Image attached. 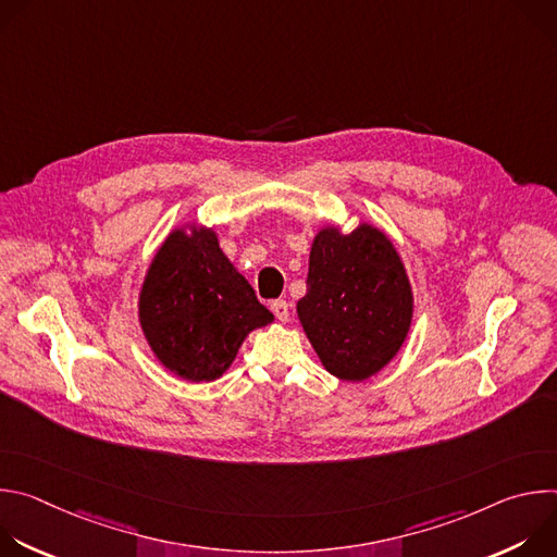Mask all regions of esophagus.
Returning <instances> with one entry per match:
<instances>
[{"mask_svg":"<svg viewBox=\"0 0 557 557\" xmlns=\"http://www.w3.org/2000/svg\"><path fill=\"white\" fill-rule=\"evenodd\" d=\"M271 310H273V314L277 317L280 322H288L290 306H288V301H286V299H275V301H271Z\"/></svg>","mask_w":557,"mask_h":557,"instance_id":"34e87169","label":"esophagus"}]
</instances>
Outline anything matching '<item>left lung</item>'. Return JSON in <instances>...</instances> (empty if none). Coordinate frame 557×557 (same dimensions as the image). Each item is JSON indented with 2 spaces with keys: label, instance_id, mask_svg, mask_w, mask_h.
Masks as SVG:
<instances>
[{
  "label": "left lung",
  "instance_id": "left-lung-1",
  "mask_svg": "<svg viewBox=\"0 0 557 557\" xmlns=\"http://www.w3.org/2000/svg\"><path fill=\"white\" fill-rule=\"evenodd\" d=\"M306 286L297 314L331 374L363 381L399 352L412 322V290L399 253L379 228L317 233Z\"/></svg>",
  "mask_w": 557,
  "mask_h": 557
}]
</instances>
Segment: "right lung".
I'll return each instance as SVG.
<instances>
[{
  "instance_id": "add662e5",
  "label": "right lung",
  "mask_w": 557,
  "mask_h": 557,
  "mask_svg": "<svg viewBox=\"0 0 557 557\" xmlns=\"http://www.w3.org/2000/svg\"><path fill=\"white\" fill-rule=\"evenodd\" d=\"M138 310L153 355L194 383L218 379L245 337L273 322L209 228L168 237L147 271Z\"/></svg>"
}]
</instances>
